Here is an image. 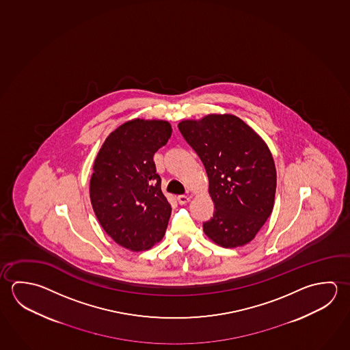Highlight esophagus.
I'll list each match as a JSON object with an SVG mask.
<instances>
[{
	"label": "esophagus",
	"instance_id": "34e87169",
	"mask_svg": "<svg viewBox=\"0 0 350 350\" xmlns=\"http://www.w3.org/2000/svg\"><path fill=\"white\" fill-rule=\"evenodd\" d=\"M178 202L180 204V205H184V204H187V202H189L190 196H179L177 198Z\"/></svg>",
	"mask_w": 350,
	"mask_h": 350
}]
</instances>
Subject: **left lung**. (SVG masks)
<instances>
[{"label": "left lung", "mask_w": 350, "mask_h": 350, "mask_svg": "<svg viewBox=\"0 0 350 350\" xmlns=\"http://www.w3.org/2000/svg\"><path fill=\"white\" fill-rule=\"evenodd\" d=\"M178 129L208 173L215 213L204 232L224 248L250 243L274 208L276 170L268 145L232 114L187 119Z\"/></svg>", "instance_id": "obj_1"}]
</instances>
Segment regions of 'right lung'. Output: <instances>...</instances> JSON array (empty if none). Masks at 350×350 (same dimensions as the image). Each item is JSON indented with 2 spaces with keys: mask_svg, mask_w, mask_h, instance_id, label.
<instances>
[{
  "mask_svg": "<svg viewBox=\"0 0 350 350\" xmlns=\"http://www.w3.org/2000/svg\"><path fill=\"white\" fill-rule=\"evenodd\" d=\"M171 135L166 120L131 119L107 136L93 163V211L105 233L129 251H148L166 232L172 208L154 154Z\"/></svg>",
  "mask_w": 350,
  "mask_h": 350,
  "instance_id": "1",
  "label": "right lung"
}]
</instances>
